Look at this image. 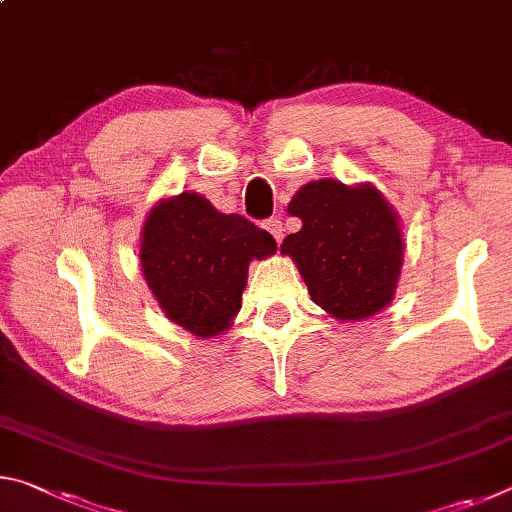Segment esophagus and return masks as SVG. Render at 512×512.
Masks as SVG:
<instances>
[{
    "label": "esophagus",
    "mask_w": 512,
    "mask_h": 512,
    "mask_svg": "<svg viewBox=\"0 0 512 512\" xmlns=\"http://www.w3.org/2000/svg\"><path fill=\"white\" fill-rule=\"evenodd\" d=\"M266 230L271 232V235L275 237V241L277 244H280V241L284 239V225H282V221H280V216H271V219H266Z\"/></svg>",
    "instance_id": "34e87169"
}]
</instances>
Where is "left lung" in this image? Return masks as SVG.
<instances>
[{
  "mask_svg": "<svg viewBox=\"0 0 512 512\" xmlns=\"http://www.w3.org/2000/svg\"><path fill=\"white\" fill-rule=\"evenodd\" d=\"M302 228L282 244L311 300L334 318L359 320L393 300L404 241L393 207L375 187L316 180L289 203Z\"/></svg>",
  "mask_w": 512,
  "mask_h": 512,
  "instance_id": "obj_1",
  "label": "left lung"
}]
</instances>
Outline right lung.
Returning <instances> with one entry per match:
<instances>
[{
    "instance_id": "obj_1",
    "label": "right lung",
    "mask_w": 512,
    "mask_h": 512,
    "mask_svg": "<svg viewBox=\"0 0 512 512\" xmlns=\"http://www.w3.org/2000/svg\"><path fill=\"white\" fill-rule=\"evenodd\" d=\"M275 250V239L246 216L221 214L203 196L183 192L151 210L140 257L167 318L207 339L241 309L250 259Z\"/></svg>"
}]
</instances>
